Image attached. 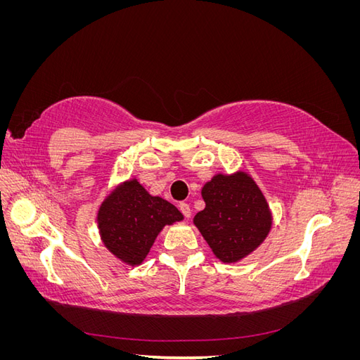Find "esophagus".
Listing matches in <instances>:
<instances>
[{"instance_id":"1","label":"esophagus","mask_w":360,"mask_h":360,"mask_svg":"<svg viewBox=\"0 0 360 360\" xmlns=\"http://www.w3.org/2000/svg\"><path fill=\"white\" fill-rule=\"evenodd\" d=\"M179 209L183 213V216L186 217V219H189V217H191V207H189V204L188 202H180Z\"/></svg>"}]
</instances>
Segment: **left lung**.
<instances>
[{"mask_svg":"<svg viewBox=\"0 0 360 360\" xmlns=\"http://www.w3.org/2000/svg\"><path fill=\"white\" fill-rule=\"evenodd\" d=\"M204 210L193 217L214 257L237 263L266 240L274 216L264 193L248 172H217L201 189Z\"/></svg>","mask_w":360,"mask_h":360,"instance_id":"8db88e82","label":"left lung"}]
</instances>
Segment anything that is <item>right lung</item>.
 Listing matches in <instances>:
<instances>
[{
	"mask_svg": "<svg viewBox=\"0 0 360 360\" xmlns=\"http://www.w3.org/2000/svg\"><path fill=\"white\" fill-rule=\"evenodd\" d=\"M101 240L127 266H139L165 225L183 221L167 200L153 197L136 179H129L108 195L97 212Z\"/></svg>",
	"mask_w": 360,
	"mask_h": 360,
	"instance_id": "obj_1",
	"label": "right lung"
}]
</instances>
